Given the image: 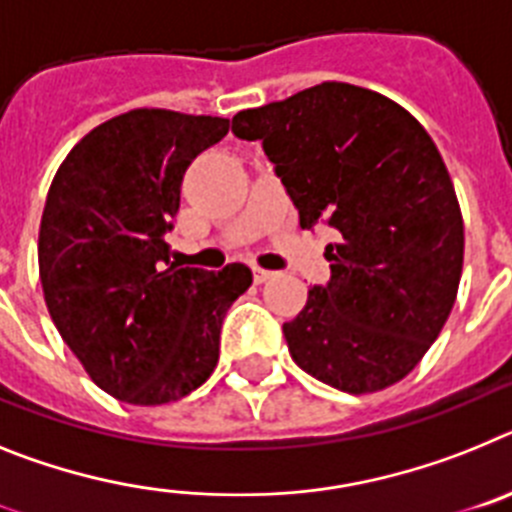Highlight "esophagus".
<instances>
[{
    "instance_id": "esophagus-1",
    "label": "esophagus",
    "mask_w": 512,
    "mask_h": 512,
    "mask_svg": "<svg viewBox=\"0 0 512 512\" xmlns=\"http://www.w3.org/2000/svg\"><path fill=\"white\" fill-rule=\"evenodd\" d=\"M273 270H265V268H252V278H255V283H265V281H270V278H273Z\"/></svg>"
}]
</instances>
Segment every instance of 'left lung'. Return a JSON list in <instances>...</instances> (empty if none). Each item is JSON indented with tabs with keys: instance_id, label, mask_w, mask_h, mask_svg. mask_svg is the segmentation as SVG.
<instances>
[{
	"instance_id": "1",
	"label": "left lung",
	"mask_w": 512,
	"mask_h": 512,
	"mask_svg": "<svg viewBox=\"0 0 512 512\" xmlns=\"http://www.w3.org/2000/svg\"><path fill=\"white\" fill-rule=\"evenodd\" d=\"M231 131L262 141L301 229L337 231L330 283L283 324L296 366L348 394L402 381L441 335L464 265V219L428 131L345 82L242 110Z\"/></svg>"
}]
</instances>
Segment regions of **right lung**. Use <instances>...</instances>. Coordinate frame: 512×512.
Masks as SVG:
<instances>
[{"label": "right lung", "mask_w": 512, "mask_h": 512, "mask_svg": "<svg viewBox=\"0 0 512 512\" xmlns=\"http://www.w3.org/2000/svg\"><path fill=\"white\" fill-rule=\"evenodd\" d=\"M229 133L226 118L136 108L92 128L48 190L38 268L48 314L110 397L154 407L188 397L219 363L221 322L252 270L170 262L164 234L182 175Z\"/></svg>", "instance_id": "right-lung-1"}]
</instances>
